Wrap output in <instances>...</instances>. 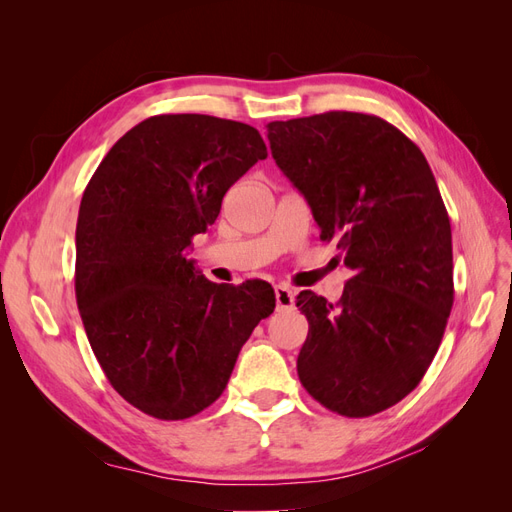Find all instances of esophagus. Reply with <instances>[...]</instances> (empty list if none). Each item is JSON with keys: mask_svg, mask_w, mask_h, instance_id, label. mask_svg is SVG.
Wrapping results in <instances>:
<instances>
[{"mask_svg": "<svg viewBox=\"0 0 512 512\" xmlns=\"http://www.w3.org/2000/svg\"><path fill=\"white\" fill-rule=\"evenodd\" d=\"M275 301L277 309H292L294 292L288 286H275Z\"/></svg>", "mask_w": 512, "mask_h": 512, "instance_id": "obj_1", "label": "esophagus"}]
</instances>
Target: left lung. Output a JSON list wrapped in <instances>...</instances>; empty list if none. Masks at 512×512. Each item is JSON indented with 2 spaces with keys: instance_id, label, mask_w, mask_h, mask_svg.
<instances>
[{
  "instance_id": "8db88e82",
  "label": "left lung",
  "mask_w": 512,
  "mask_h": 512,
  "mask_svg": "<svg viewBox=\"0 0 512 512\" xmlns=\"http://www.w3.org/2000/svg\"><path fill=\"white\" fill-rule=\"evenodd\" d=\"M271 156L354 271L335 305L303 290L297 371L324 408L361 418L423 380L453 307V237L431 168L376 115L331 111L271 121Z\"/></svg>"
}]
</instances>
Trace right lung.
Returning a JSON list of instances; mask_svg holds the SVG:
<instances>
[{"mask_svg": "<svg viewBox=\"0 0 512 512\" xmlns=\"http://www.w3.org/2000/svg\"><path fill=\"white\" fill-rule=\"evenodd\" d=\"M265 158L247 123L156 115L123 134L87 183L76 303L108 382L149 416L183 421L209 408L273 314L267 282L213 284L188 258L230 185Z\"/></svg>", "mask_w": 512, "mask_h": 512, "instance_id": "right-lung-1", "label": "right lung"}]
</instances>
